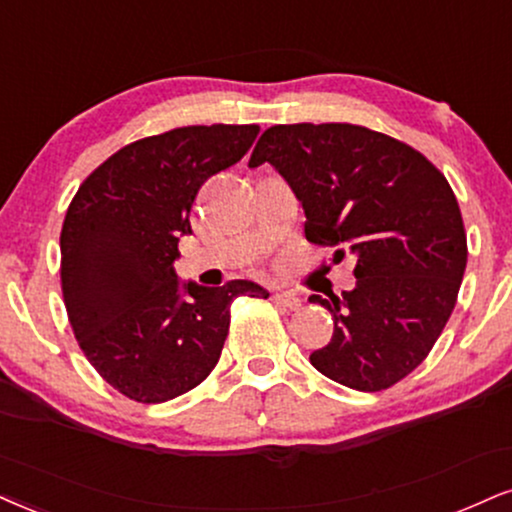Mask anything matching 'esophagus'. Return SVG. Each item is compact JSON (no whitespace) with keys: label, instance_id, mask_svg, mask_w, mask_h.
I'll return each instance as SVG.
<instances>
[{"label":"esophagus","instance_id":"esophagus-1","mask_svg":"<svg viewBox=\"0 0 512 512\" xmlns=\"http://www.w3.org/2000/svg\"><path fill=\"white\" fill-rule=\"evenodd\" d=\"M274 303L281 305V307H288V310H300L303 300H300L298 295L291 293V291H276L274 293Z\"/></svg>","mask_w":512,"mask_h":512}]
</instances>
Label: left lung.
Here are the masks:
<instances>
[{"mask_svg":"<svg viewBox=\"0 0 512 512\" xmlns=\"http://www.w3.org/2000/svg\"><path fill=\"white\" fill-rule=\"evenodd\" d=\"M264 162L303 205L307 240L355 257L353 291L310 295L334 317L312 367L355 391L389 389L429 355L465 274V226L446 176L410 145L353 123L267 128L248 166Z\"/></svg>","mask_w":512,"mask_h":512,"instance_id":"8db88e82","label":"left lung"}]
</instances>
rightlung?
<instances>
[{
  "label": "right lung",
  "mask_w": 512,
  "mask_h": 512,
  "mask_svg": "<svg viewBox=\"0 0 512 512\" xmlns=\"http://www.w3.org/2000/svg\"><path fill=\"white\" fill-rule=\"evenodd\" d=\"M260 126H186L135 140L78 188L61 229V291L90 365L138 403L195 389L219 362L238 295L260 283L207 288L174 272L190 207L209 176L243 159Z\"/></svg>",
  "instance_id": "right-lung-1"
}]
</instances>
